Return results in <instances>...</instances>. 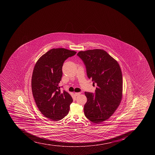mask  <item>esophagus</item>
<instances>
[{"instance_id":"esophagus-1","label":"esophagus","mask_w":155,"mask_h":155,"mask_svg":"<svg viewBox=\"0 0 155 155\" xmlns=\"http://www.w3.org/2000/svg\"><path fill=\"white\" fill-rule=\"evenodd\" d=\"M81 94V92H75V95L76 96H78V95H80Z\"/></svg>"}]
</instances>
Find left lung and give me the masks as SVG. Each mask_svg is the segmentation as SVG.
Returning a JSON list of instances; mask_svg holds the SVG:
<instances>
[{
    "instance_id": "obj_1",
    "label": "left lung",
    "mask_w": 155,
    "mask_h": 155,
    "mask_svg": "<svg viewBox=\"0 0 155 155\" xmlns=\"http://www.w3.org/2000/svg\"><path fill=\"white\" fill-rule=\"evenodd\" d=\"M86 68L88 78L96 83L94 93L85 92L87 101L84 112L88 119L100 123L109 119L120 104L122 75L118 62L106 51L96 49L77 54Z\"/></svg>"
}]
</instances>
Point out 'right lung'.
Returning <instances> with one entry per match:
<instances>
[{
  "instance_id": "right-lung-1",
  "label": "right lung",
  "mask_w": 155,
  "mask_h": 155,
  "mask_svg": "<svg viewBox=\"0 0 155 155\" xmlns=\"http://www.w3.org/2000/svg\"><path fill=\"white\" fill-rule=\"evenodd\" d=\"M76 53L62 48H53L42 55L34 67L31 81L33 95L41 113L53 121L67 116L73 102L67 92H61L58 84L64 61Z\"/></svg>"
}]
</instances>
